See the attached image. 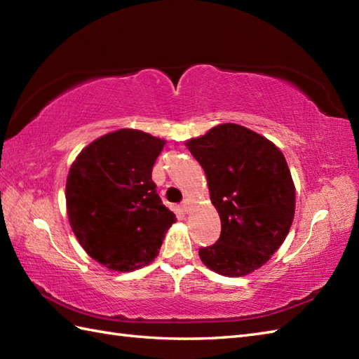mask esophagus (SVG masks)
<instances>
[{
	"mask_svg": "<svg viewBox=\"0 0 359 359\" xmlns=\"http://www.w3.org/2000/svg\"><path fill=\"white\" fill-rule=\"evenodd\" d=\"M189 208H191V202L187 199V201H184V203H182V211H184L185 215H187V212L189 211Z\"/></svg>",
	"mask_w": 359,
	"mask_h": 359,
	"instance_id": "esophagus-1",
	"label": "esophagus"
}]
</instances>
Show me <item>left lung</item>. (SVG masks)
Listing matches in <instances>:
<instances>
[{
  "instance_id": "left-lung-1",
  "label": "left lung",
  "mask_w": 359,
  "mask_h": 359,
  "mask_svg": "<svg viewBox=\"0 0 359 359\" xmlns=\"http://www.w3.org/2000/svg\"><path fill=\"white\" fill-rule=\"evenodd\" d=\"M203 168L220 238L199 250L210 270L242 278L270 261L292 226L296 189L280 149L251 129L222 123L188 140Z\"/></svg>"
}]
</instances>
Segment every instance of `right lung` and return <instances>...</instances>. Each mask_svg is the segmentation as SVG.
I'll list each match as a JSON object with an SVG mask.
<instances>
[{
	"label": "right lung",
	"mask_w": 359,
	"mask_h": 359,
	"mask_svg": "<svg viewBox=\"0 0 359 359\" xmlns=\"http://www.w3.org/2000/svg\"><path fill=\"white\" fill-rule=\"evenodd\" d=\"M165 140L139 129L108 133L81 149L66 179V210L83 250L114 271L154 261L175 215L156 193L152 166Z\"/></svg>",
	"instance_id": "obj_1"
}]
</instances>
